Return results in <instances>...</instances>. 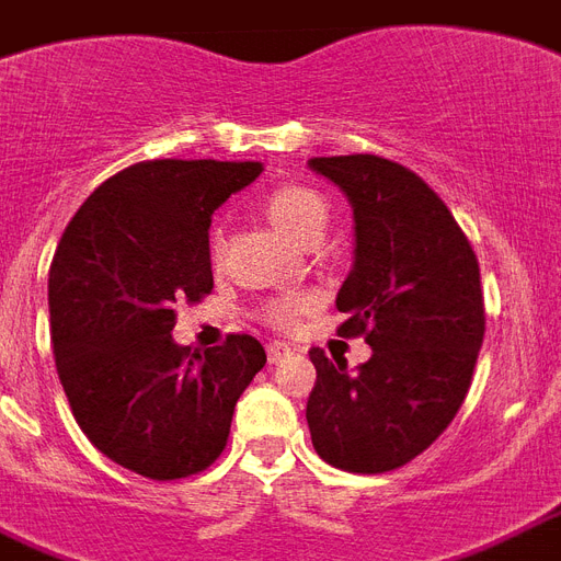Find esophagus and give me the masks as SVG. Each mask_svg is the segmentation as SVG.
<instances>
[{"label": "esophagus", "mask_w": 561, "mask_h": 561, "mask_svg": "<svg viewBox=\"0 0 561 561\" xmlns=\"http://www.w3.org/2000/svg\"><path fill=\"white\" fill-rule=\"evenodd\" d=\"M290 356H294V347L285 344V341H271V344H267V358H271L273 365H279V362H285V358Z\"/></svg>", "instance_id": "obj_1"}]
</instances>
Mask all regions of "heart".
<instances>
[{
	"label": "heart",
	"instance_id": "b5f03b06",
	"mask_svg": "<svg viewBox=\"0 0 561 561\" xmlns=\"http://www.w3.org/2000/svg\"><path fill=\"white\" fill-rule=\"evenodd\" d=\"M262 208L273 226H279L282 232H288L294 241L314 247L323 238L329 226V203L306 185H276L271 187L262 199ZM208 255L211 264L224 262V232L214 229L208 238ZM314 309V297L309 294H282L264 302L262 320L271 323L273 329H290L297 327L299 320L306 318Z\"/></svg>",
	"mask_w": 561,
	"mask_h": 561
}]
</instances>
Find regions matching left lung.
<instances>
[{"mask_svg": "<svg viewBox=\"0 0 561 561\" xmlns=\"http://www.w3.org/2000/svg\"><path fill=\"white\" fill-rule=\"evenodd\" d=\"M353 205L356 264L337 290L374 356L356 370L320 347L306 421L323 461L385 473L421 456L468 397L485 335L480 262L450 208L409 167L379 156L311 158Z\"/></svg>", "mask_w": 561, "mask_h": 561, "instance_id": "1", "label": "left lung"}]
</instances>
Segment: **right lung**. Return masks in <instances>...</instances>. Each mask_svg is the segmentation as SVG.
Segmentation results:
<instances>
[{
    "instance_id": "add662e5",
    "label": "right lung",
    "mask_w": 561,
    "mask_h": 561,
    "mask_svg": "<svg viewBox=\"0 0 561 561\" xmlns=\"http://www.w3.org/2000/svg\"><path fill=\"white\" fill-rule=\"evenodd\" d=\"M259 173V161H138L81 203L55 250L49 327L72 417L96 450L147 480L220 459L234 403L267 362L247 332L205 353L170 337L176 302L214 288V208Z\"/></svg>"
}]
</instances>
